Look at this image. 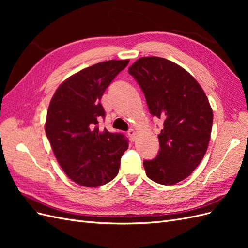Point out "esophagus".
Instances as JSON below:
<instances>
[{"label":"esophagus","instance_id":"obj_1","mask_svg":"<svg viewBox=\"0 0 248 248\" xmlns=\"http://www.w3.org/2000/svg\"><path fill=\"white\" fill-rule=\"evenodd\" d=\"M127 134H128V137L130 138V140H136V130L129 129V130H128V132H127Z\"/></svg>","mask_w":248,"mask_h":248}]
</instances>
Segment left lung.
Returning <instances> with one entry per match:
<instances>
[{
	"instance_id": "obj_1",
	"label": "left lung",
	"mask_w": 248,
	"mask_h": 248,
	"mask_svg": "<svg viewBox=\"0 0 248 248\" xmlns=\"http://www.w3.org/2000/svg\"><path fill=\"white\" fill-rule=\"evenodd\" d=\"M128 72L144 92L150 114L163 121L159 152L144 160L147 176L162 185L188 177L205 156L213 111L199 82L181 66L159 57L134 62Z\"/></svg>"
}]
</instances>
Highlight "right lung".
I'll use <instances>...</instances> for the list:
<instances>
[{
  "label": "right lung",
  "instance_id": "right-lung-1",
  "mask_svg": "<svg viewBox=\"0 0 248 248\" xmlns=\"http://www.w3.org/2000/svg\"><path fill=\"white\" fill-rule=\"evenodd\" d=\"M129 60H110L90 66L67 78L50 100L46 132L56 158L72 181L97 187L119 171L128 140L122 133L99 129L106 117L100 99Z\"/></svg>",
  "mask_w": 248,
  "mask_h": 248
}]
</instances>
